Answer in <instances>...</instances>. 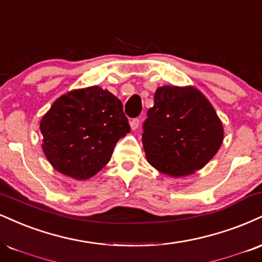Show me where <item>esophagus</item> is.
<instances>
[{
	"instance_id": "1",
	"label": "esophagus",
	"mask_w": 262,
	"mask_h": 262,
	"mask_svg": "<svg viewBox=\"0 0 262 262\" xmlns=\"http://www.w3.org/2000/svg\"><path fill=\"white\" fill-rule=\"evenodd\" d=\"M139 123H140V121L138 118H134V119H132L130 122H129V124H130V128H132V130H135V129H138L139 128Z\"/></svg>"
}]
</instances>
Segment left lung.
<instances>
[{
    "label": "left lung",
    "instance_id": "left-lung-1",
    "mask_svg": "<svg viewBox=\"0 0 262 262\" xmlns=\"http://www.w3.org/2000/svg\"><path fill=\"white\" fill-rule=\"evenodd\" d=\"M143 132L147 162L169 177L203 168L221 147L225 135L213 106L191 85L157 88Z\"/></svg>",
    "mask_w": 262,
    "mask_h": 262
}]
</instances>
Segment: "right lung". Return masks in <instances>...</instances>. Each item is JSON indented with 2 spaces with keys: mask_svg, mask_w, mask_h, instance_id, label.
I'll return each mask as SVG.
<instances>
[{
  "mask_svg": "<svg viewBox=\"0 0 262 262\" xmlns=\"http://www.w3.org/2000/svg\"><path fill=\"white\" fill-rule=\"evenodd\" d=\"M40 130L42 151L53 168L86 181L108 163L130 127L121 100L94 85L59 96L41 118Z\"/></svg>",
  "mask_w": 262,
  "mask_h": 262,
  "instance_id": "1",
  "label": "right lung"
}]
</instances>
